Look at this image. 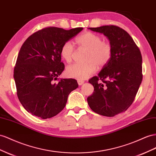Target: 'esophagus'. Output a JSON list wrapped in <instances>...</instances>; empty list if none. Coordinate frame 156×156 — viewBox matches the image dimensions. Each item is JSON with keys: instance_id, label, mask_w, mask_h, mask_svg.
Segmentation results:
<instances>
[{"instance_id": "esophagus-1", "label": "esophagus", "mask_w": 156, "mask_h": 156, "mask_svg": "<svg viewBox=\"0 0 156 156\" xmlns=\"http://www.w3.org/2000/svg\"><path fill=\"white\" fill-rule=\"evenodd\" d=\"M77 83H78V85H82L83 84L85 83V81H83V80H77Z\"/></svg>"}]
</instances>
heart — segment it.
Masks as SVG:
<instances>
[{
	"label": "heart",
	"instance_id": "heart-1",
	"mask_svg": "<svg viewBox=\"0 0 156 156\" xmlns=\"http://www.w3.org/2000/svg\"><path fill=\"white\" fill-rule=\"evenodd\" d=\"M76 43L81 47L87 50L85 56V62L75 63L66 69V75L71 78L83 80L93 74L97 68H102L109 62L112 56V46L108 42L102 41V38L92 32H86L76 39ZM62 57L67 62L73 60L74 47L71 41H66L60 50Z\"/></svg>",
	"mask_w": 156,
	"mask_h": 156
}]
</instances>
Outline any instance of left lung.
Listing matches in <instances>:
<instances>
[{
	"mask_svg": "<svg viewBox=\"0 0 156 156\" xmlns=\"http://www.w3.org/2000/svg\"><path fill=\"white\" fill-rule=\"evenodd\" d=\"M88 29L106 36L112 52L98 76L88 81L94 89L87 102L95 113L113 117L127 110L135 98L142 80L141 52L129 33L119 27ZM98 80L102 83H98Z\"/></svg>",
	"mask_w": 156,
	"mask_h": 156,
	"instance_id": "8db88e82",
	"label": "left lung"
}]
</instances>
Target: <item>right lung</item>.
<instances>
[{
	"instance_id": "right-lung-1",
	"label": "right lung",
	"mask_w": 156,
	"mask_h": 156,
	"mask_svg": "<svg viewBox=\"0 0 156 156\" xmlns=\"http://www.w3.org/2000/svg\"><path fill=\"white\" fill-rule=\"evenodd\" d=\"M83 29L47 27L33 33L22 44L14 78L20 102L33 115L42 119L56 115L66 106L70 92L78 87L73 79L55 81L65 68L61 62L62 45Z\"/></svg>"
}]
</instances>
